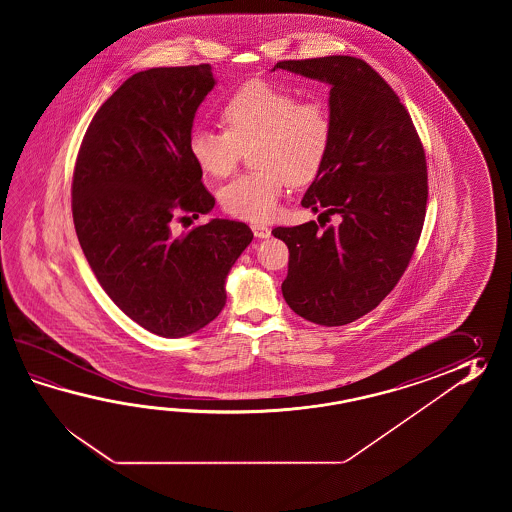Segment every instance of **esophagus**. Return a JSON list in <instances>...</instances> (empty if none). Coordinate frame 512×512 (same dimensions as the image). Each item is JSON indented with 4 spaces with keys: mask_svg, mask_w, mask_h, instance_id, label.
<instances>
[{
    "mask_svg": "<svg viewBox=\"0 0 512 512\" xmlns=\"http://www.w3.org/2000/svg\"><path fill=\"white\" fill-rule=\"evenodd\" d=\"M251 229L252 232H254V236H256V238H260V240H265V238H271V229H269L267 225H261V223H254Z\"/></svg>",
    "mask_w": 512,
    "mask_h": 512,
    "instance_id": "1",
    "label": "esophagus"
}]
</instances>
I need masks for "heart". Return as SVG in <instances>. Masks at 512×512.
<instances>
[{
  "label": "heart",
  "mask_w": 512,
  "mask_h": 512,
  "mask_svg": "<svg viewBox=\"0 0 512 512\" xmlns=\"http://www.w3.org/2000/svg\"><path fill=\"white\" fill-rule=\"evenodd\" d=\"M227 130L197 126L188 150L212 177H227L249 152L254 172L221 190V205L238 218L265 221L278 210L285 186L309 183L326 159L333 119L318 98L298 100L267 82L238 87L221 109Z\"/></svg>",
  "instance_id": "1"
}]
</instances>
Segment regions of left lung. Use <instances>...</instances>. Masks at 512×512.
Listing matches in <instances>:
<instances>
[{"mask_svg":"<svg viewBox=\"0 0 512 512\" xmlns=\"http://www.w3.org/2000/svg\"><path fill=\"white\" fill-rule=\"evenodd\" d=\"M274 69L331 87L333 137L302 207L338 218L324 230L326 221L272 230L289 249L283 298L309 322L346 326L392 293L414 256L428 199L425 150L410 113L364 60H283Z\"/></svg>","mask_w":512,"mask_h":512,"instance_id":"obj_1","label":"left lung"}]
</instances>
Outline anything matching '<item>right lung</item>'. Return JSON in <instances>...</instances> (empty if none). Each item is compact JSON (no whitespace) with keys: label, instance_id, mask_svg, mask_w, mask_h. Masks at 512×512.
I'll use <instances>...</instances> for the list:
<instances>
[{"label":"right lung","instance_id":"add662e5","mask_svg":"<svg viewBox=\"0 0 512 512\" xmlns=\"http://www.w3.org/2000/svg\"><path fill=\"white\" fill-rule=\"evenodd\" d=\"M214 86L208 64L135 73L100 106L78 150L80 247L109 298L159 337L192 335L221 313L227 274L254 238L232 219L172 234L177 216L197 219L216 205L188 150Z\"/></svg>","mask_w":512,"mask_h":512}]
</instances>
